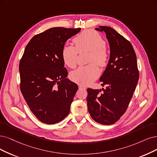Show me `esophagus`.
<instances>
[{
	"label": "esophagus",
	"mask_w": 157,
	"mask_h": 157,
	"mask_svg": "<svg viewBox=\"0 0 157 157\" xmlns=\"http://www.w3.org/2000/svg\"><path fill=\"white\" fill-rule=\"evenodd\" d=\"M78 86H79V89H86V87H85V86H83V85H79Z\"/></svg>",
	"instance_id": "obj_1"
}]
</instances>
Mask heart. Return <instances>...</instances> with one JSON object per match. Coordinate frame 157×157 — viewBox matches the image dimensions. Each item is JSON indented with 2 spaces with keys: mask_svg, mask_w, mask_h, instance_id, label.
Wrapping results in <instances>:
<instances>
[{
  "mask_svg": "<svg viewBox=\"0 0 157 157\" xmlns=\"http://www.w3.org/2000/svg\"><path fill=\"white\" fill-rule=\"evenodd\" d=\"M73 41L75 47L66 45L63 48V59L67 66L74 68L76 64L78 52L89 51V62L92 63L78 67L71 74V78L74 82L82 85H87L99 76L100 69L96 63L100 67L107 65L109 54L105 43L99 33L92 30L82 32L73 39Z\"/></svg>",
  "mask_w": 157,
  "mask_h": 157,
  "instance_id": "b5f03b06",
  "label": "heart"
}]
</instances>
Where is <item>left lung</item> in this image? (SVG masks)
Here are the masks:
<instances>
[{"instance_id":"8db88e82","label":"left lung","mask_w":157,"mask_h":157,"mask_svg":"<svg viewBox=\"0 0 157 157\" xmlns=\"http://www.w3.org/2000/svg\"><path fill=\"white\" fill-rule=\"evenodd\" d=\"M105 32L110 47V57L100 78L101 90L88 89V111L91 118L103 125H111L126 111L139 79L136 56L131 43L113 28L99 26Z\"/></svg>"}]
</instances>
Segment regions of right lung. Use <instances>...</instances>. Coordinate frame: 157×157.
<instances>
[{"label": "right lung", "instance_id": "1", "mask_svg": "<svg viewBox=\"0 0 157 157\" xmlns=\"http://www.w3.org/2000/svg\"><path fill=\"white\" fill-rule=\"evenodd\" d=\"M81 28L54 27L35 36L19 63L21 90L36 118L46 124L59 122L69 114L78 86L67 78L62 50Z\"/></svg>", "mask_w": 157, "mask_h": 157}]
</instances>
